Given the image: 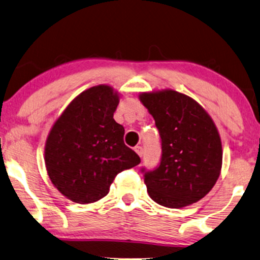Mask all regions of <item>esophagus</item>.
<instances>
[{
    "instance_id": "esophagus-1",
    "label": "esophagus",
    "mask_w": 260,
    "mask_h": 260,
    "mask_svg": "<svg viewBox=\"0 0 260 260\" xmlns=\"http://www.w3.org/2000/svg\"><path fill=\"white\" fill-rule=\"evenodd\" d=\"M134 150H136V152L138 154H139V157H143L144 155V148L141 147V146H136V148H134Z\"/></svg>"
}]
</instances>
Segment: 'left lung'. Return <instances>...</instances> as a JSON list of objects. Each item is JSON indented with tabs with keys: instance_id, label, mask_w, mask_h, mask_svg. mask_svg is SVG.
I'll list each match as a JSON object with an SVG mask.
<instances>
[{
	"instance_id": "obj_1",
	"label": "left lung",
	"mask_w": 260,
	"mask_h": 260,
	"mask_svg": "<svg viewBox=\"0 0 260 260\" xmlns=\"http://www.w3.org/2000/svg\"><path fill=\"white\" fill-rule=\"evenodd\" d=\"M140 101L155 121L161 157L144 182L154 202L183 208L203 199L215 184L222 165V146L215 123L191 98L175 90L144 92Z\"/></svg>"
}]
</instances>
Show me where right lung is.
Listing matches in <instances>:
<instances>
[{"mask_svg":"<svg viewBox=\"0 0 260 260\" xmlns=\"http://www.w3.org/2000/svg\"><path fill=\"white\" fill-rule=\"evenodd\" d=\"M119 96L108 85L92 86L67 107L52 127L45 164L55 188L74 202L105 197L121 171L140 158L124 145V128L113 119Z\"/></svg>","mask_w":260,"mask_h":260,"instance_id":"add662e5","label":"right lung"}]
</instances>
